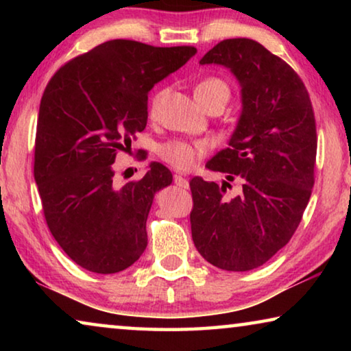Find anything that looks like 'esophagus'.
Returning <instances> with one entry per match:
<instances>
[{
    "label": "esophagus",
    "mask_w": 351,
    "mask_h": 351,
    "mask_svg": "<svg viewBox=\"0 0 351 351\" xmlns=\"http://www.w3.org/2000/svg\"><path fill=\"white\" fill-rule=\"evenodd\" d=\"M175 184L178 187H181V189H189V181L186 180V178L184 176H181V175H175Z\"/></svg>",
    "instance_id": "obj_1"
}]
</instances>
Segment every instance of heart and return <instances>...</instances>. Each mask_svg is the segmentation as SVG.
I'll return each instance as SVG.
<instances>
[{"mask_svg":"<svg viewBox=\"0 0 351 351\" xmlns=\"http://www.w3.org/2000/svg\"><path fill=\"white\" fill-rule=\"evenodd\" d=\"M165 90H158L152 96L150 100V110L152 112L156 111L161 105L162 99L165 96ZM195 96H197L198 102L204 105L207 100H210L217 96H226L229 99V86L224 80L218 79V77H207V79L201 80L197 88H195ZM207 152V145L201 141H182V139H173L167 141L159 145L158 154L164 159L165 162L173 165L175 169L187 170L193 167L199 158H203Z\"/></svg>","mask_w":351,"mask_h":351,"instance_id":"obj_1","label":"heart"}]
</instances>
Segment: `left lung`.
<instances>
[{
	"label": "left lung",
	"instance_id": "1",
	"mask_svg": "<svg viewBox=\"0 0 351 351\" xmlns=\"http://www.w3.org/2000/svg\"><path fill=\"white\" fill-rule=\"evenodd\" d=\"M212 63L237 77L243 108L229 147L206 164L228 181H190L192 239L217 268L251 271L287 245L304 215L314 186L316 121L300 77L257 41H219L199 60ZM229 180L242 184L234 197L225 193Z\"/></svg>",
	"mask_w": 351,
	"mask_h": 351
}]
</instances>
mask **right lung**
<instances>
[{"label": "right lung", "mask_w": 351, "mask_h": 351, "mask_svg": "<svg viewBox=\"0 0 351 351\" xmlns=\"http://www.w3.org/2000/svg\"><path fill=\"white\" fill-rule=\"evenodd\" d=\"M193 46L156 47L111 40L69 60L52 75L40 102L34 178L52 237L91 272L127 269L147 247L154 193L171 184L152 162L144 178L116 187L117 152L147 125L148 91L175 73Z\"/></svg>", "instance_id": "1"}]
</instances>
